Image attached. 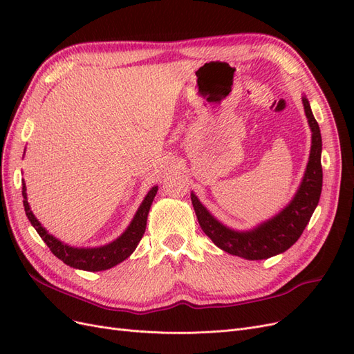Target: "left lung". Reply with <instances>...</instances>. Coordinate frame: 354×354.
Here are the masks:
<instances>
[{
	"instance_id": "8db88e82",
	"label": "left lung",
	"mask_w": 354,
	"mask_h": 354,
	"mask_svg": "<svg viewBox=\"0 0 354 354\" xmlns=\"http://www.w3.org/2000/svg\"><path fill=\"white\" fill-rule=\"evenodd\" d=\"M306 116L312 128V151L307 164V171L292 202L276 217L260 224L259 227L250 232H234L224 227L221 223L214 218L211 214L202 207L198 198L192 194V203L196 212L199 226L203 233L216 243L218 248L232 255L242 257L246 260H264L281 254L298 241L304 232L307 223L312 218V214L317 207V202L322 192V137H320L319 124L310 109V104L303 97Z\"/></svg>"
}]
</instances>
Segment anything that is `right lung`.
Segmentation results:
<instances>
[{
    "mask_svg": "<svg viewBox=\"0 0 354 354\" xmlns=\"http://www.w3.org/2000/svg\"><path fill=\"white\" fill-rule=\"evenodd\" d=\"M156 192H158L156 186L152 187V190L149 192L140 208H138L134 220L116 241H113L109 245L100 246V248H72V246L63 245L60 241L53 238L51 234H48L47 230L41 226V223L35 218L34 214H32V211L29 209V203L26 199V187L22 181V195H24V207H25L26 217L29 218L32 226H34L35 230L38 232L41 239L47 243L50 251L55 254L59 260L73 267V269L87 270V272H100V270L111 269V267L120 264L121 261H124L133 254V251L137 248L138 242L142 241L145 234L147 214H149V209H151L152 201L156 195Z\"/></svg>",
    "mask_w": 354,
    "mask_h": 354,
    "instance_id": "obj_1",
    "label": "right lung"
}]
</instances>
